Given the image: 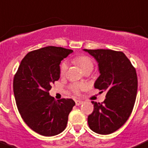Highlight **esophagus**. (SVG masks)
Instances as JSON below:
<instances>
[{
	"label": "esophagus",
	"mask_w": 148,
	"mask_h": 148,
	"mask_svg": "<svg viewBox=\"0 0 148 148\" xmlns=\"http://www.w3.org/2000/svg\"><path fill=\"white\" fill-rule=\"evenodd\" d=\"M75 103H76V105L79 106V105H80V104H82V103H83V101L80 100H76Z\"/></svg>",
	"instance_id": "obj_1"
}]
</instances>
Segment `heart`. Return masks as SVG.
<instances>
[{
	"instance_id": "heart-1",
	"label": "heart",
	"mask_w": 148,
	"mask_h": 148,
	"mask_svg": "<svg viewBox=\"0 0 148 148\" xmlns=\"http://www.w3.org/2000/svg\"><path fill=\"white\" fill-rule=\"evenodd\" d=\"M74 61L81 68L82 71H85L89 69H93V63L90 58L85 55H82L76 58ZM68 69V63L67 61H63L61 63L60 67V75H64ZM86 88V85L83 83H74L71 85V89L74 93L79 94L82 90Z\"/></svg>"
}]
</instances>
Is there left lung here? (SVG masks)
<instances>
[{
	"label": "left lung",
	"instance_id": "obj_1",
	"mask_svg": "<svg viewBox=\"0 0 148 148\" xmlns=\"http://www.w3.org/2000/svg\"><path fill=\"white\" fill-rule=\"evenodd\" d=\"M98 63L100 75L94 88L106 91L101 103L92 101L93 112L88 118L90 128L99 134H110L128 119L137 93V76L130 60L122 52L112 49H83Z\"/></svg>",
	"mask_w": 148,
	"mask_h": 148
}]
</instances>
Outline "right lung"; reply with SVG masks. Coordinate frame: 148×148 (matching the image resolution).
Wrapping results in <instances>:
<instances>
[{
	"mask_svg": "<svg viewBox=\"0 0 148 148\" xmlns=\"http://www.w3.org/2000/svg\"><path fill=\"white\" fill-rule=\"evenodd\" d=\"M71 49L49 46L30 52L14 75V94L22 118L33 131L45 136L61 133L75 102L55 100L49 95L52 83L60 78L61 60Z\"/></svg>",
	"mask_w": 148,
	"mask_h": 148,
	"instance_id": "add662e5",
	"label": "right lung"
}]
</instances>
